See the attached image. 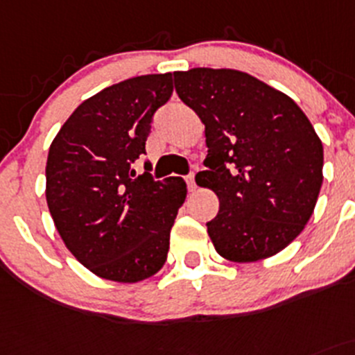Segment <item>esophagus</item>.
<instances>
[{
    "mask_svg": "<svg viewBox=\"0 0 355 355\" xmlns=\"http://www.w3.org/2000/svg\"><path fill=\"white\" fill-rule=\"evenodd\" d=\"M187 187H189V191H191V193H193V191H196V178H194V173H191L187 177Z\"/></svg>",
    "mask_w": 355,
    "mask_h": 355,
    "instance_id": "obj_1",
    "label": "esophagus"
}]
</instances>
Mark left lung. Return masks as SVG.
<instances>
[{
	"instance_id": "8db88e82",
	"label": "left lung",
	"mask_w": 355,
	"mask_h": 355,
	"mask_svg": "<svg viewBox=\"0 0 355 355\" xmlns=\"http://www.w3.org/2000/svg\"><path fill=\"white\" fill-rule=\"evenodd\" d=\"M175 89L205 124L208 155L198 185L218 198L207 223L215 250L254 263L303 231L322 185L324 148L296 103L238 69L175 71Z\"/></svg>"
}]
</instances>
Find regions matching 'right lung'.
I'll list each match as a JSON object with an SVG mask.
<instances>
[{
    "instance_id": "obj_1",
    "label": "right lung",
    "mask_w": 355,
    "mask_h": 355,
    "mask_svg": "<svg viewBox=\"0 0 355 355\" xmlns=\"http://www.w3.org/2000/svg\"><path fill=\"white\" fill-rule=\"evenodd\" d=\"M171 73L141 75L78 105L49 148L47 205L69 252L107 280L135 284L166 263L170 231L187 196L182 178L137 175Z\"/></svg>"
}]
</instances>
